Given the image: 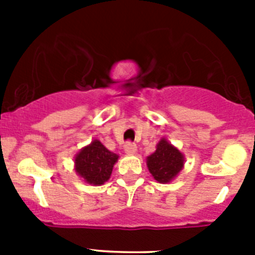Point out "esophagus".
Returning <instances> with one entry per match:
<instances>
[{
  "label": "esophagus",
  "mask_w": 255,
  "mask_h": 255,
  "mask_svg": "<svg viewBox=\"0 0 255 255\" xmlns=\"http://www.w3.org/2000/svg\"><path fill=\"white\" fill-rule=\"evenodd\" d=\"M124 149H125V152L128 153V154H134V153L136 152V145H135V143H132V141H128V143L124 145Z\"/></svg>",
  "instance_id": "esophagus-1"
}]
</instances>
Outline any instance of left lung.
I'll list each match as a JSON object with an SVG mask.
<instances>
[{
	"label": "left lung",
	"mask_w": 255,
	"mask_h": 255,
	"mask_svg": "<svg viewBox=\"0 0 255 255\" xmlns=\"http://www.w3.org/2000/svg\"><path fill=\"white\" fill-rule=\"evenodd\" d=\"M147 164L152 176L158 182L166 184L182 170L184 155L166 139H162L155 152L147 158Z\"/></svg>",
	"instance_id": "8db88e82"
}]
</instances>
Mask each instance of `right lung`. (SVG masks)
<instances>
[{"label":"right lung","mask_w":255,"mask_h":255,"mask_svg":"<svg viewBox=\"0 0 255 255\" xmlns=\"http://www.w3.org/2000/svg\"><path fill=\"white\" fill-rule=\"evenodd\" d=\"M119 155L108 150L100 140L92 141L75 157V170L89 184L102 185L110 179Z\"/></svg>","instance_id":"obj_1"}]
</instances>
